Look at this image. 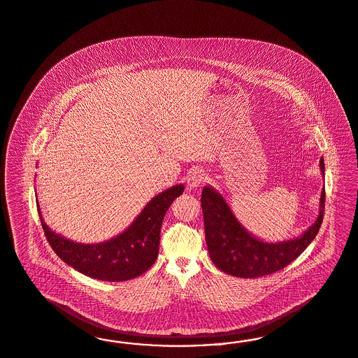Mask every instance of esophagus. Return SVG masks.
Here are the masks:
<instances>
[{
	"label": "esophagus",
	"mask_w": 358,
	"mask_h": 358,
	"mask_svg": "<svg viewBox=\"0 0 358 358\" xmlns=\"http://www.w3.org/2000/svg\"><path fill=\"white\" fill-rule=\"evenodd\" d=\"M205 180V174L198 169H193L192 172H189L187 177H186V185L189 189H194L197 186L201 185Z\"/></svg>",
	"instance_id": "34e87169"
}]
</instances>
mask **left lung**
I'll list each match as a JSON object with an SVG mask.
<instances>
[{
  "label": "left lung",
  "mask_w": 358,
  "mask_h": 358,
  "mask_svg": "<svg viewBox=\"0 0 358 358\" xmlns=\"http://www.w3.org/2000/svg\"><path fill=\"white\" fill-rule=\"evenodd\" d=\"M324 159L320 171L324 177ZM205 236L210 259L221 270L236 278H259L288 266L309 246L320 230L325 206V187L320 196L316 221L304 233L283 242H264L248 233L235 218L226 199L213 187L205 186L201 197Z\"/></svg>",
  "instance_id": "left-lung-1"
}]
</instances>
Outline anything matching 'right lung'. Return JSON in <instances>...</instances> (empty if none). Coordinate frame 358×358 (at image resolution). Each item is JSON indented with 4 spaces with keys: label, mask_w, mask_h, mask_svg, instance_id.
Returning <instances> with one entry per match:
<instances>
[{
    "label": "right lung",
    "mask_w": 358,
    "mask_h": 358,
    "mask_svg": "<svg viewBox=\"0 0 358 358\" xmlns=\"http://www.w3.org/2000/svg\"><path fill=\"white\" fill-rule=\"evenodd\" d=\"M184 185L172 186L152 198L122 234L101 243H79L51 231L39 205L38 214L50 246L61 259L83 275L106 282H124L143 275L159 255L161 224Z\"/></svg>",
    "instance_id": "1"
}]
</instances>
